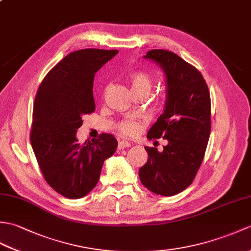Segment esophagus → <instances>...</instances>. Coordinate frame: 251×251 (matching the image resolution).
Wrapping results in <instances>:
<instances>
[{"label": "esophagus", "instance_id": "esophagus-1", "mask_svg": "<svg viewBox=\"0 0 251 251\" xmlns=\"http://www.w3.org/2000/svg\"><path fill=\"white\" fill-rule=\"evenodd\" d=\"M128 147H130V143L127 140H121L119 142V150H122V149H125V148H128Z\"/></svg>", "mask_w": 251, "mask_h": 251}]
</instances>
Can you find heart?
I'll list each match as a JSON object with an SVG mask.
<instances>
[{"mask_svg":"<svg viewBox=\"0 0 251 251\" xmlns=\"http://www.w3.org/2000/svg\"><path fill=\"white\" fill-rule=\"evenodd\" d=\"M128 82L132 93L135 95L146 94L149 95L153 88L154 78L150 73L147 71H136L132 72L128 76ZM145 126V122L137 121L131 119L122 120L116 124V129L119 130L122 135L132 137L139 134L140 130Z\"/></svg>","mask_w":251,"mask_h":251,"instance_id":"1","label":"heart"}]
</instances>
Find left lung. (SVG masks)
Here are the masks:
<instances>
[{
    "label": "left lung",
    "mask_w": 251,
    "mask_h": 251,
    "mask_svg": "<svg viewBox=\"0 0 251 251\" xmlns=\"http://www.w3.org/2000/svg\"><path fill=\"white\" fill-rule=\"evenodd\" d=\"M145 58L162 67L167 77L165 110L148 139L164 138L163 152L145 147L148 162L139 169L141 183L158 195L172 196L193 182L205 156L211 129V103L201 73L175 52L152 50Z\"/></svg>",
    "instance_id": "1"
}]
</instances>
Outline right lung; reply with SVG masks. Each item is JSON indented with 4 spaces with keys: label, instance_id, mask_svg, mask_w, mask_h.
Instances as JSON below:
<instances>
[{
    "label": "right lung",
    "instance_id": "add662e5",
    "mask_svg": "<svg viewBox=\"0 0 251 251\" xmlns=\"http://www.w3.org/2000/svg\"><path fill=\"white\" fill-rule=\"evenodd\" d=\"M119 50L72 51L46 74L35 96L31 146L46 182L57 193L76 200L88 194L100 178L106 158L116 151L111 134L79 143L83 116L95 112V74Z\"/></svg>",
    "mask_w": 251,
    "mask_h": 251
}]
</instances>
